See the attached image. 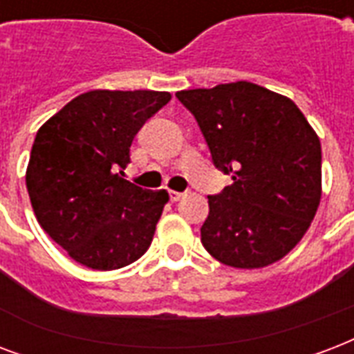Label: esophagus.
Here are the masks:
<instances>
[{"instance_id":"esophagus-1","label":"esophagus","mask_w":354,"mask_h":354,"mask_svg":"<svg viewBox=\"0 0 354 354\" xmlns=\"http://www.w3.org/2000/svg\"><path fill=\"white\" fill-rule=\"evenodd\" d=\"M169 196H171V201L172 202H176V201H180V198H182L183 196V193H180V191H169Z\"/></svg>"}]
</instances>
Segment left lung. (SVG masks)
<instances>
[{"mask_svg":"<svg viewBox=\"0 0 354 354\" xmlns=\"http://www.w3.org/2000/svg\"><path fill=\"white\" fill-rule=\"evenodd\" d=\"M212 152L234 183L207 196L204 249L221 263L258 269L303 239L321 201V142L290 98L236 81L180 91Z\"/></svg>","mask_w":354,"mask_h":354,"instance_id":"1","label":"left lung"}]
</instances>
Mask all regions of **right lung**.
<instances>
[{
  "label": "right lung",
  "mask_w": 354,
  "mask_h": 354,
  "mask_svg": "<svg viewBox=\"0 0 354 354\" xmlns=\"http://www.w3.org/2000/svg\"><path fill=\"white\" fill-rule=\"evenodd\" d=\"M169 100L159 91H91L37 131L26 172L31 206L81 266L113 271L150 247L169 193L122 176L133 137Z\"/></svg>",
  "instance_id": "obj_1"
}]
</instances>
